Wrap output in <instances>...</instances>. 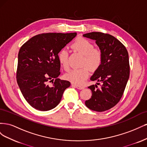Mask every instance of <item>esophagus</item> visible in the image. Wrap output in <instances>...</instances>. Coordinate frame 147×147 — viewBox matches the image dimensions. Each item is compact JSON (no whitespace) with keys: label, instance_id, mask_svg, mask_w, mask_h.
Masks as SVG:
<instances>
[{"label":"esophagus","instance_id":"1","mask_svg":"<svg viewBox=\"0 0 147 147\" xmlns=\"http://www.w3.org/2000/svg\"><path fill=\"white\" fill-rule=\"evenodd\" d=\"M72 86H74L75 88H77V89H78V90H83V89H84L83 86H78V85H77V84H72Z\"/></svg>","mask_w":147,"mask_h":147}]
</instances>
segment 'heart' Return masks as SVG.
<instances>
[{
	"label": "heart",
	"mask_w": 147,
	"mask_h": 147,
	"mask_svg": "<svg viewBox=\"0 0 147 147\" xmlns=\"http://www.w3.org/2000/svg\"><path fill=\"white\" fill-rule=\"evenodd\" d=\"M74 51L78 52L84 55L82 65H88L92 70H96L100 65L103 56L102 53L97 48H94V45L88 40L83 37H78L71 45ZM69 54L68 51L63 48L58 53V59L61 66L65 70L69 69ZM89 68L84 66L81 69H75L65 75V78L70 82L76 84H81L89 75Z\"/></svg>",
	"instance_id": "heart-1"
}]
</instances>
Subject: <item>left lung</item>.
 Wrapping results in <instances>:
<instances>
[{"mask_svg":"<svg viewBox=\"0 0 147 147\" xmlns=\"http://www.w3.org/2000/svg\"><path fill=\"white\" fill-rule=\"evenodd\" d=\"M83 36L95 40L103 56L100 65L90 78L101 85L88 87L92 96L85 105L96 112H104L118 103L125 90L130 72L128 53L123 44L110 34L92 32Z\"/></svg>","mask_w":147,"mask_h":147,"instance_id":"obj_1","label":"left lung"}]
</instances>
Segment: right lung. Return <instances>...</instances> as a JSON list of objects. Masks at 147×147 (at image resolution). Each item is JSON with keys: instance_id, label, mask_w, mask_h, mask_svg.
I'll use <instances>...</instances> for the list:
<instances>
[{"instance_id": "1", "label": "right lung", "mask_w": 147, "mask_h": 147, "mask_svg": "<svg viewBox=\"0 0 147 147\" xmlns=\"http://www.w3.org/2000/svg\"><path fill=\"white\" fill-rule=\"evenodd\" d=\"M76 35V32L41 34L21 47L17 83L24 99L33 108L40 111L54 109L70 86L69 81L57 78L61 74L58 53ZM48 81L52 82L51 86L47 84Z\"/></svg>"}]
</instances>
